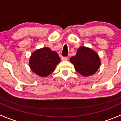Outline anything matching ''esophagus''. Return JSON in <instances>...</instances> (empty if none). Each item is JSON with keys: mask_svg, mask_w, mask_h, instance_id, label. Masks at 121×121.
<instances>
[{"mask_svg": "<svg viewBox=\"0 0 121 121\" xmlns=\"http://www.w3.org/2000/svg\"><path fill=\"white\" fill-rule=\"evenodd\" d=\"M68 58L67 57H61V60L63 61H65V60H68Z\"/></svg>", "mask_w": 121, "mask_h": 121, "instance_id": "1", "label": "esophagus"}]
</instances>
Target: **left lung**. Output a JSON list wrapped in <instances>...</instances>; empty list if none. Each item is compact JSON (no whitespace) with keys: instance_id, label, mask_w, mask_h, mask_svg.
<instances>
[{"instance_id":"1","label":"left lung","mask_w":121,"mask_h":121,"mask_svg":"<svg viewBox=\"0 0 121 121\" xmlns=\"http://www.w3.org/2000/svg\"><path fill=\"white\" fill-rule=\"evenodd\" d=\"M70 61L74 65L75 70L84 77L93 75L101 65L97 53L84 46L78 48L76 55L71 57Z\"/></svg>"}]
</instances>
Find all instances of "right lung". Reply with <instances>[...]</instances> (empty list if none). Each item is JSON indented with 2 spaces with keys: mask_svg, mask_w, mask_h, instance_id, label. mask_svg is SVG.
<instances>
[{
  "mask_svg": "<svg viewBox=\"0 0 121 121\" xmlns=\"http://www.w3.org/2000/svg\"><path fill=\"white\" fill-rule=\"evenodd\" d=\"M60 61V58L58 54L48 47H44L32 53L29 66L37 75L44 77L53 73Z\"/></svg>",
  "mask_w": 121,
  "mask_h": 121,
  "instance_id": "1",
  "label": "right lung"
}]
</instances>
